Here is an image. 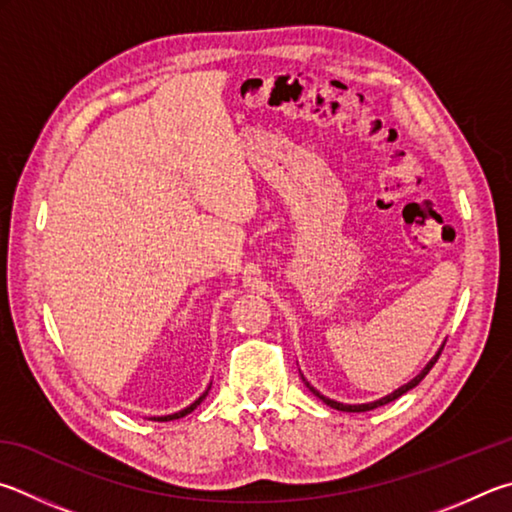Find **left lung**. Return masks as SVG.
<instances>
[{"label": "left lung", "mask_w": 512, "mask_h": 512, "mask_svg": "<svg viewBox=\"0 0 512 512\" xmlns=\"http://www.w3.org/2000/svg\"><path fill=\"white\" fill-rule=\"evenodd\" d=\"M441 351H443V346L438 348V353L432 357V360H429V362L425 364V369L420 371L414 380H409L407 384H402L400 389H396V391H393V393H389V396H384V398H380V400H373V402H364V405H346V402L330 400V398H326V396H321V393H319L315 387H312V384H310L306 378H303V375H301V380L306 382V387H308L312 393H315V396H317L319 400H324L328 407H333V409H337V411H353V414H355V411H371V409H375V407H382V405H387V402H393V400H396V398H400L402 393H407V391L414 389L416 384H420V380L425 378V375L429 373V369H432V366H434V362L438 360V355H441Z\"/></svg>", "instance_id": "1"}]
</instances>
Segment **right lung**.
<instances>
[{
	"label": "right lung",
	"instance_id": "1",
	"mask_svg": "<svg viewBox=\"0 0 512 512\" xmlns=\"http://www.w3.org/2000/svg\"><path fill=\"white\" fill-rule=\"evenodd\" d=\"M209 389H211V384H209V387H206V391L202 393V396L200 398H197L195 402H191V405H188V407H184V409H179V411H175V414H168V416H152L150 420H159V423H166V420H177V418H184L186 414H191V411L193 409H197V405H200V402L206 398V393H209Z\"/></svg>",
	"mask_w": 512,
	"mask_h": 512
}]
</instances>
